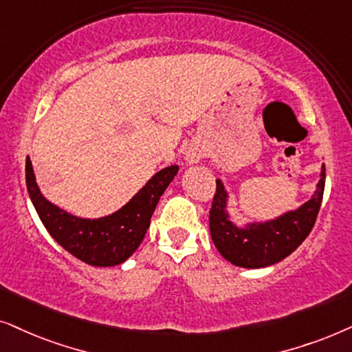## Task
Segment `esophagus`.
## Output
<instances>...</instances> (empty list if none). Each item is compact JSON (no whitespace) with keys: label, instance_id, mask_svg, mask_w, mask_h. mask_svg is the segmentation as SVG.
I'll return each mask as SVG.
<instances>
[{"label":"esophagus","instance_id":"34e87169","mask_svg":"<svg viewBox=\"0 0 352 352\" xmlns=\"http://www.w3.org/2000/svg\"><path fill=\"white\" fill-rule=\"evenodd\" d=\"M203 159V149L199 146H190L185 151L186 164H198Z\"/></svg>","mask_w":352,"mask_h":352}]
</instances>
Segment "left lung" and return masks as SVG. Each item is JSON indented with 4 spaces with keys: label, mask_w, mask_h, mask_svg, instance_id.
Returning <instances> with one entry per match:
<instances>
[{
    "label": "left lung",
    "mask_w": 352,
    "mask_h": 352,
    "mask_svg": "<svg viewBox=\"0 0 352 352\" xmlns=\"http://www.w3.org/2000/svg\"><path fill=\"white\" fill-rule=\"evenodd\" d=\"M212 209L209 215L210 236L223 259L245 269H261L283 261L292 254L316 223L325 190V166L320 168V180L311 199L293 210L264 222H246L238 225L228 212V195L222 180H215Z\"/></svg>",
    "instance_id": "obj_1"
}]
</instances>
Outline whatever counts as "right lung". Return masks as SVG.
<instances>
[{
    "label": "right lung",
    "instance_id": "add662e5",
    "mask_svg": "<svg viewBox=\"0 0 352 352\" xmlns=\"http://www.w3.org/2000/svg\"><path fill=\"white\" fill-rule=\"evenodd\" d=\"M177 172L179 166L162 168L116 212L87 219L46 199L36 184L30 157L25 161L27 191L45 228L65 251L95 267L119 265L137 251L159 199Z\"/></svg>",
    "mask_w": 352,
    "mask_h": 352
}]
</instances>
